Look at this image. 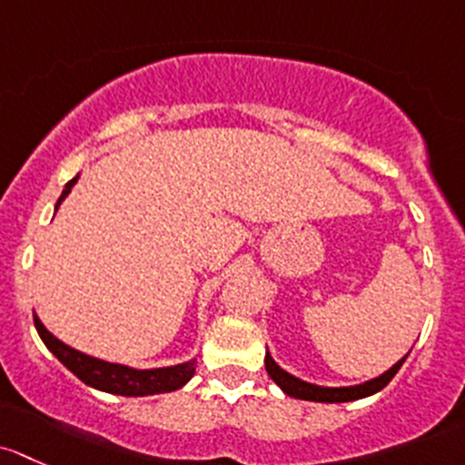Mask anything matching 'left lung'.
I'll return each mask as SVG.
<instances>
[{
    "label": "left lung",
    "instance_id": "8db88e82",
    "mask_svg": "<svg viewBox=\"0 0 465 465\" xmlns=\"http://www.w3.org/2000/svg\"><path fill=\"white\" fill-rule=\"evenodd\" d=\"M405 358H408V356L401 358V361L396 362L391 370H387L382 376L374 378V381L362 382V385H353V387H318V385H311V382L300 381V378L291 376L289 371H284L282 367H277L275 361L271 358V353H266L264 365H266L268 376H271L272 381H275L277 385H280L282 390L286 391V394L293 396V399L315 401V403H347V401L365 399V396H371V394H376V391H381L382 387H385L387 382H390L391 378L396 376V371L403 367Z\"/></svg>",
    "mask_w": 465,
    "mask_h": 465
}]
</instances>
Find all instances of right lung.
<instances>
[{"mask_svg":"<svg viewBox=\"0 0 465 465\" xmlns=\"http://www.w3.org/2000/svg\"><path fill=\"white\" fill-rule=\"evenodd\" d=\"M78 181L71 179L66 183V188L62 190L57 205L64 201L66 194L71 193L74 183ZM33 322H35L37 333L45 340L46 347L54 351V356L66 370L74 371L87 385L95 387V390L109 391V394H121V396H150V394H161V391H174L179 387H183L194 374V361L185 362V365L176 367H163V370H129L125 365H114V362L98 361V358H91L87 353H80L75 349L66 347L64 342H60L55 336H51L46 331L45 324L40 322L37 315H33Z\"/></svg>","mask_w":465,"mask_h":465,"instance_id":"right-lung-1","label":"right lung"}]
</instances>
